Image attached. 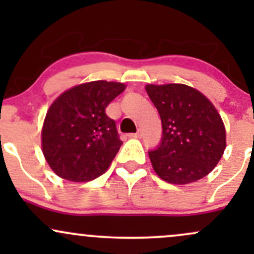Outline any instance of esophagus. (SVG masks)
<instances>
[{
    "label": "esophagus",
    "mask_w": 254,
    "mask_h": 254,
    "mask_svg": "<svg viewBox=\"0 0 254 254\" xmlns=\"http://www.w3.org/2000/svg\"><path fill=\"white\" fill-rule=\"evenodd\" d=\"M141 136H142V131L141 130L137 131L136 133H131V135H130V137H133V138H141Z\"/></svg>",
    "instance_id": "esophagus-1"
}]
</instances>
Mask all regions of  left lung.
<instances>
[{
    "label": "left lung",
    "instance_id": "obj_1",
    "mask_svg": "<svg viewBox=\"0 0 254 254\" xmlns=\"http://www.w3.org/2000/svg\"><path fill=\"white\" fill-rule=\"evenodd\" d=\"M145 90L162 123L161 143L149 151L155 173L177 185L208 176L226 149V127L216 107L183 83H148Z\"/></svg>",
    "mask_w": 254,
    "mask_h": 254
}]
</instances>
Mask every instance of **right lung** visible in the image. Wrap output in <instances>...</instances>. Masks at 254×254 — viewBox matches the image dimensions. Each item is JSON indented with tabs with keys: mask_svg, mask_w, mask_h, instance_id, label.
<instances>
[{
	"mask_svg": "<svg viewBox=\"0 0 254 254\" xmlns=\"http://www.w3.org/2000/svg\"><path fill=\"white\" fill-rule=\"evenodd\" d=\"M125 88L122 82L92 81L55 99L44 119L42 150L58 177L84 183L109 170L123 142L105 110Z\"/></svg>",
	"mask_w": 254,
	"mask_h": 254,
	"instance_id": "1",
	"label": "right lung"
}]
</instances>
